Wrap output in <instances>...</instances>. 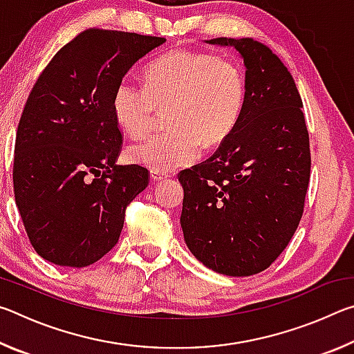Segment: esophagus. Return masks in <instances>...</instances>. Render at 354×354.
I'll list each match as a JSON object with an SVG mask.
<instances>
[{
  "mask_svg": "<svg viewBox=\"0 0 354 354\" xmlns=\"http://www.w3.org/2000/svg\"><path fill=\"white\" fill-rule=\"evenodd\" d=\"M169 176H170L169 173H162V171H158V170H151V171H149V178H151L153 181H156V183L162 181V179H167Z\"/></svg>",
  "mask_w": 354,
  "mask_h": 354,
  "instance_id": "1",
  "label": "esophagus"
}]
</instances>
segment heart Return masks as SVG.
<instances>
[{
	"mask_svg": "<svg viewBox=\"0 0 354 354\" xmlns=\"http://www.w3.org/2000/svg\"><path fill=\"white\" fill-rule=\"evenodd\" d=\"M245 106V80L232 61L211 53L173 50L147 70V86L131 76L118 81L112 95L115 122L140 139L153 127L158 109H169L170 131L129 148V159L169 173L194 164L201 143L217 147L234 131Z\"/></svg>",
	"mask_w": 354,
	"mask_h": 354,
	"instance_id": "heart-1",
	"label": "heart"
}]
</instances>
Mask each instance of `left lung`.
<instances>
[{"instance_id":"8db88e82","label":"left lung","mask_w":354,"mask_h":354,"mask_svg":"<svg viewBox=\"0 0 354 354\" xmlns=\"http://www.w3.org/2000/svg\"><path fill=\"white\" fill-rule=\"evenodd\" d=\"M245 64L239 123L205 162L183 170L181 227L196 259L227 277L272 266L301 220L310 176L303 101L277 55L253 39H211Z\"/></svg>"}]
</instances>
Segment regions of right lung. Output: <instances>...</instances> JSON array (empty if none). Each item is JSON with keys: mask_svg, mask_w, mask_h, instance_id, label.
<instances>
[{"mask_svg": "<svg viewBox=\"0 0 354 354\" xmlns=\"http://www.w3.org/2000/svg\"><path fill=\"white\" fill-rule=\"evenodd\" d=\"M164 41L88 28L35 81L17 129L12 176L29 242L44 259L87 267L118 242L124 211L149 173L115 164L123 137L112 95L129 68Z\"/></svg>", "mask_w": 354, "mask_h": 354, "instance_id": "add662e5", "label": "right lung"}]
</instances>
